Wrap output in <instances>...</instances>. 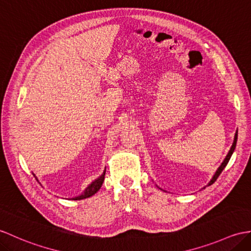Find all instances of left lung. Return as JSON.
<instances>
[{"label": "left lung", "mask_w": 251, "mask_h": 251, "mask_svg": "<svg viewBox=\"0 0 251 251\" xmlns=\"http://www.w3.org/2000/svg\"><path fill=\"white\" fill-rule=\"evenodd\" d=\"M236 142H237V131L235 132V136H234V141H233V144H232V147H231V149H230V151H229L228 155L226 156V158H225V160L223 161V164L220 165V167L217 169L216 173L214 174V176H213V178L211 179V182L208 183V186L215 183V180H216V179L218 178V176H220V173L223 172V170H224V169L226 168V166L228 165V162H229V160H230V158H231V156H232L233 152H234V150H235V147H236Z\"/></svg>", "instance_id": "left-lung-1"}]
</instances>
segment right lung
<instances>
[{
    "label": "right lung",
    "instance_id": "add662e5",
    "mask_svg": "<svg viewBox=\"0 0 251 251\" xmlns=\"http://www.w3.org/2000/svg\"><path fill=\"white\" fill-rule=\"evenodd\" d=\"M104 174H106V170L103 171V173L101 174L100 176H99L97 179H95L94 182H93L89 187H87L85 190H84V192L83 194H81L80 196H78V197H75V198H73V200H82V199H86V198H90V197H92L93 195H95L96 192L100 189V187H101V185H102V183H103V179H104Z\"/></svg>",
    "mask_w": 251,
    "mask_h": 251
}]
</instances>
